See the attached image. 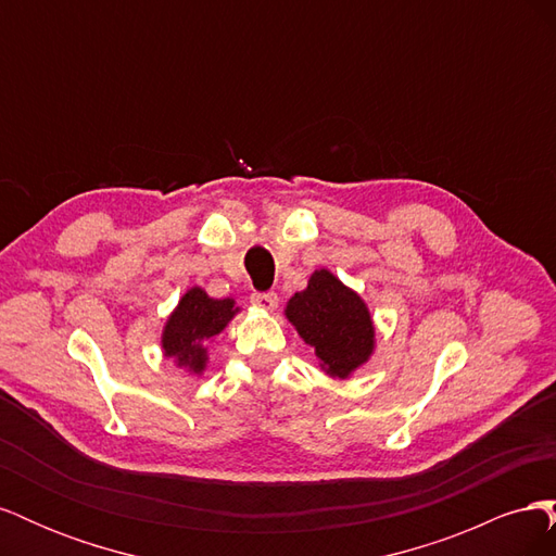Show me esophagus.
Segmentation results:
<instances>
[{
	"mask_svg": "<svg viewBox=\"0 0 556 556\" xmlns=\"http://www.w3.org/2000/svg\"><path fill=\"white\" fill-rule=\"evenodd\" d=\"M252 306L264 308V311H274L278 306V294L276 292H255L250 296Z\"/></svg>",
	"mask_w": 556,
	"mask_h": 556,
	"instance_id": "esophagus-1",
	"label": "esophagus"
}]
</instances>
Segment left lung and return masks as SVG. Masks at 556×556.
Segmentation results:
<instances>
[{
  "label": "left lung",
  "instance_id": "8db88e82",
  "mask_svg": "<svg viewBox=\"0 0 556 556\" xmlns=\"http://www.w3.org/2000/svg\"><path fill=\"white\" fill-rule=\"evenodd\" d=\"M285 315L333 378H348L371 357L376 341L371 313L362 296L327 268L315 271L308 288L288 301Z\"/></svg>",
  "mask_w": 556,
  "mask_h": 556
}]
</instances>
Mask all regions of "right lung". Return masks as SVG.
<instances>
[{
  "instance_id": "1",
  "label": "right lung",
  "mask_w": 556,
  "mask_h": 556,
  "mask_svg": "<svg viewBox=\"0 0 556 556\" xmlns=\"http://www.w3.org/2000/svg\"><path fill=\"white\" fill-rule=\"evenodd\" d=\"M237 313L239 308L231 299H211L201 288L188 290L166 319L162 331L164 355L192 374H201L208 359L204 343L220 333Z\"/></svg>"
}]
</instances>
